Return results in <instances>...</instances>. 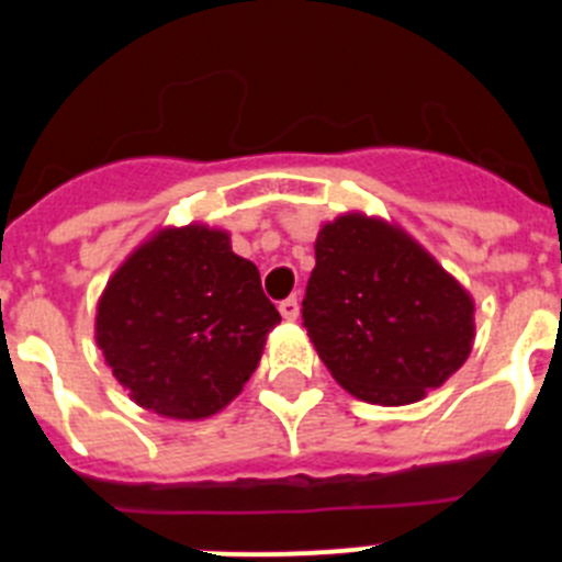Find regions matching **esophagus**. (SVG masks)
<instances>
[{
	"instance_id": "esophagus-1",
	"label": "esophagus",
	"mask_w": 562,
	"mask_h": 562,
	"mask_svg": "<svg viewBox=\"0 0 562 562\" xmlns=\"http://www.w3.org/2000/svg\"><path fill=\"white\" fill-rule=\"evenodd\" d=\"M278 312H281V315H284L286 321H295L297 312H301V301H297L295 295L284 297V301H281V304H278Z\"/></svg>"
}]
</instances>
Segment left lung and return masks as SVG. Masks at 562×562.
Masks as SVG:
<instances>
[{
  "instance_id": "obj_1",
  "label": "left lung",
  "mask_w": 562,
  "mask_h": 562,
  "mask_svg": "<svg viewBox=\"0 0 562 562\" xmlns=\"http://www.w3.org/2000/svg\"><path fill=\"white\" fill-rule=\"evenodd\" d=\"M473 297L396 225L342 213L321 227L304 326L342 389L411 405L464 366Z\"/></svg>"
}]
</instances>
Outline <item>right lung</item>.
<instances>
[{
	"label": "right lung",
	"instance_id": "1",
	"mask_svg": "<svg viewBox=\"0 0 562 562\" xmlns=\"http://www.w3.org/2000/svg\"><path fill=\"white\" fill-rule=\"evenodd\" d=\"M278 321L258 267L225 231L166 227L109 278L95 340L140 408L193 422L241 394Z\"/></svg>",
	"mask_w": 562,
	"mask_h": 562
}]
</instances>
